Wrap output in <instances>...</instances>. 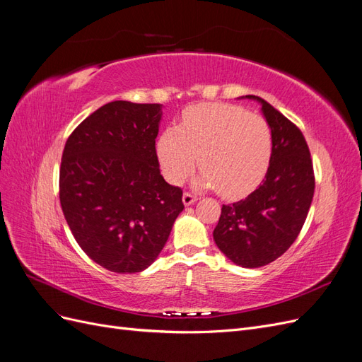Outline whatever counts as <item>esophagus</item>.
I'll return each mask as SVG.
<instances>
[{"label": "esophagus", "instance_id": "1", "mask_svg": "<svg viewBox=\"0 0 362 362\" xmlns=\"http://www.w3.org/2000/svg\"><path fill=\"white\" fill-rule=\"evenodd\" d=\"M196 201H198V196H194V194H192V193H189V192H185V193L182 194V202H184L185 206H189V205L194 204Z\"/></svg>", "mask_w": 362, "mask_h": 362}]
</instances>
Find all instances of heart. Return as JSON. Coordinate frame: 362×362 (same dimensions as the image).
<instances>
[{"label": "heart", "mask_w": 362, "mask_h": 362, "mask_svg": "<svg viewBox=\"0 0 362 362\" xmlns=\"http://www.w3.org/2000/svg\"><path fill=\"white\" fill-rule=\"evenodd\" d=\"M157 158L163 177L180 184L199 164L194 182L218 189L229 199L242 198L264 178L272 157V129L264 117L231 104L189 107L178 127L157 139Z\"/></svg>", "instance_id": "b5f03b06"}]
</instances>
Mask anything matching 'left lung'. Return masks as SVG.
Here are the masks:
<instances>
[{"instance_id":"8db88e82","label":"left lung","mask_w":362,"mask_h":362,"mask_svg":"<svg viewBox=\"0 0 362 362\" xmlns=\"http://www.w3.org/2000/svg\"><path fill=\"white\" fill-rule=\"evenodd\" d=\"M272 129V157L259 187L223 205L213 237L234 264L257 269L279 258L298 238L314 196V170L300 129L255 95Z\"/></svg>"}]
</instances>
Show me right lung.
I'll return each mask as SVG.
<instances>
[{
	"mask_svg": "<svg viewBox=\"0 0 362 362\" xmlns=\"http://www.w3.org/2000/svg\"><path fill=\"white\" fill-rule=\"evenodd\" d=\"M161 104L113 101L74 129L63 149L60 204L76 243L115 273L148 269L184 210L156 151Z\"/></svg>",
	"mask_w": 362,
	"mask_h": 362,
	"instance_id": "right-lung-1",
	"label": "right lung"
}]
</instances>
